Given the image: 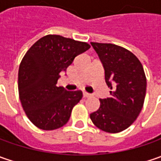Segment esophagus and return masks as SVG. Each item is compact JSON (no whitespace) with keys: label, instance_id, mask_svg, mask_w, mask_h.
I'll list each match as a JSON object with an SVG mask.
<instances>
[{"label":"esophagus","instance_id":"1","mask_svg":"<svg viewBox=\"0 0 161 161\" xmlns=\"http://www.w3.org/2000/svg\"><path fill=\"white\" fill-rule=\"evenodd\" d=\"M91 95H90V93H87V92H83V97H90Z\"/></svg>","mask_w":161,"mask_h":161}]
</instances>
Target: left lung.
<instances>
[{
    "label": "left lung",
    "instance_id": "8db88e82",
    "mask_svg": "<svg viewBox=\"0 0 161 161\" xmlns=\"http://www.w3.org/2000/svg\"><path fill=\"white\" fill-rule=\"evenodd\" d=\"M102 63L110 97L99 99L100 107L90 114L97 128L110 133H120L130 126L142 111L147 80L143 67L132 52L124 47L90 43Z\"/></svg>",
    "mask_w": 161,
    "mask_h": 161
}]
</instances>
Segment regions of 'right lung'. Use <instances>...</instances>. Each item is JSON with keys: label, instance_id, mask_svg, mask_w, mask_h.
<instances>
[{"label": "right lung", "instance_id": "obj_1", "mask_svg": "<svg viewBox=\"0 0 161 161\" xmlns=\"http://www.w3.org/2000/svg\"><path fill=\"white\" fill-rule=\"evenodd\" d=\"M90 48L85 42L47 35L24 55L19 69V99L28 119L39 129L55 130L69 121L82 92L67 91L56 83L60 73Z\"/></svg>", "mask_w": 161, "mask_h": 161}]
</instances>
